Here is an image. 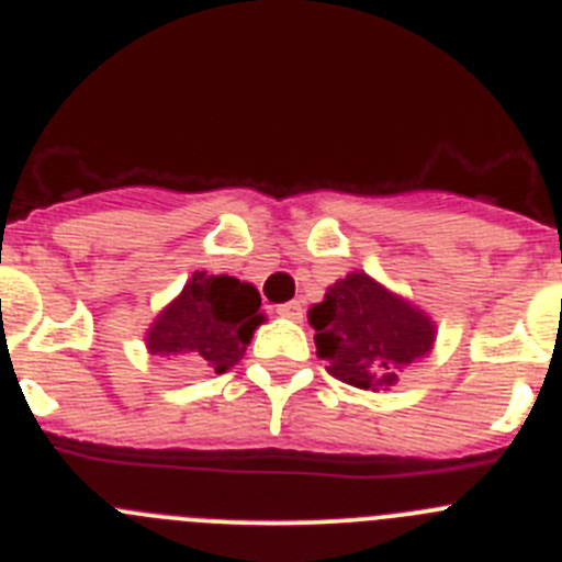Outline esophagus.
<instances>
[{"label":"esophagus","mask_w":562,"mask_h":562,"mask_svg":"<svg viewBox=\"0 0 562 562\" xmlns=\"http://www.w3.org/2000/svg\"><path fill=\"white\" fill-rule=\"evenodd\" d=\"M276 312L281 317H286V321H301V317H304V304H301V301H290V304L278 306Z\"/></svg>","instance_id":"obj_1"}]
</instances>
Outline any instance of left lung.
I'll list each match as a JSON object with an SVG mask.
<instances>
[{
  "label": "left lung",
  "instance_id": "8db88e82",
  "mask_svg": "<svg viewBox=\"0 0 562 562\" xmlns=\"http://www.w3.org/2000/svg\"><path fill=\"white\" fill-rule=\"evenodd\" d=\"M317 357L335 380L362 391H389L408 366L434 351V317L369 272H349L310 310Z\"/></svg>",
  "mask_w": 562,
  "mask_h": 562
}]
</instances>
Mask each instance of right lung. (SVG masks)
<instances>
[{
  "label": "right lung",
  "instance_id": "add662e5",
  "mask_svg": "<svg viewBox=\"0 0 562 562\" xmlns=\"http://www.w3.org/2000/svg\"><path fill=\"white\" fill-rule=\"evenodd\" d=\"M265 324L261 295L233 276L196 270L171 304L146 329L148 355L182 360L225 374L245 357L250 337Z\"/></svg>",
  "mask_w": 562,
  "mask_h": 562
}]
</instances>
